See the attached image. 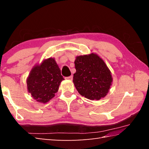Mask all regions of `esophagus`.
<instances>
[{
    "label": "esophagus",
    "mask_w": 149,
    "mask_h": 149,
    "mask_svg": "<svg viewBox=\"0 0 149 149\" xmlns=\"http://www.w3.org/2000/svg\"><path fill=\"white\" fill-rule=\"evenodd\" d=\"M66 79H68V80H70V81H72V80L73 79V76H72V75H70V76L66 77Z\"/></svg>",
    "instance_id": "34e87169"
}]
</instances>
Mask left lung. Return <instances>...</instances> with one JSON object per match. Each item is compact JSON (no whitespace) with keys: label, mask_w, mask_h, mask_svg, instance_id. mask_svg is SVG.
<instances>
[{"label":"left lung","mask_w":149,"mask_h":149,"mask_svg":"<svg viewBox=\"0 0 149 149\" xmlns=\"http://www.w3.org/2000/svg\"><path fill=\"white\" fill-rule=\"evenodd\" d=\"M76 72L73 82L78 92L90 100L105 97L112 83L111 72L95 54L77 56L74 61Z\"/></svg>","instance_id":"8db88e82"}]
</instances>
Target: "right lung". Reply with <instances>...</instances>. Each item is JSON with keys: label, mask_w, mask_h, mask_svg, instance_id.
<instances>
[{"label": "right lung", "mask_w": 149, "mask_h": 149, "mask_svg": "<svg viewBox=\"0 0 149 149\" xmlns=\"http://www.w3.org/2000/svg\"><path fill=\"white\" fill-rule=\"evenodd\" d=\"M63 80L55 59L49 58L31 71L27 80L28 91L38 102L46 103L55 96Z\"/></svg>", "instance_id": "right-lung-1"}]
</instances>
